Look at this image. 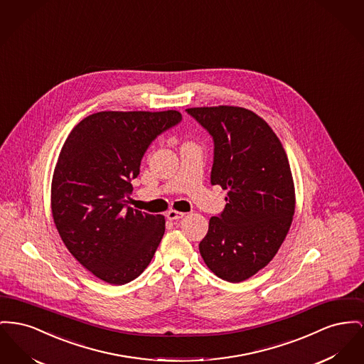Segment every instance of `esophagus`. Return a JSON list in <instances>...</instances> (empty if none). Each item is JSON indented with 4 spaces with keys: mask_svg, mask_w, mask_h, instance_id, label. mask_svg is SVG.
Wrapping results in <instances>:
<instances>
[{
    "mask_svg": "<svg viewBox=\"0 0 364 364\" xmlns=\"http://www.w3.org/2000/svg\"><path fill=\"white\" fill-rule=\"evenodd\" d=\"M184 214L183 212H177V210H173V209H171L168 213H166V217L169 218V220H178V218H183L184 217Z\"/></svg>",
    "mask_w": 364,
    "mask_h": 364,
    "instance_id": "obj_1",
    "label": "esophagus"
}]
</instances>
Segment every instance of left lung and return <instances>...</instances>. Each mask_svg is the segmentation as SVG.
Wrapping results in <instances>:
<instances>
[{
  "label": "left lung",
  "instance_id": "1",
  "mask_svg": "<svg viewBox=\"0 0 364 364\" xmlns=\"http://www.w3.org/2000/svg\"><path fill=\"white\" fill-rule=\"evenodd\" d=\"M187 112L213 137L210 181L228 191L199 252L218 278L239 283L269 264L290 230L296 193L289 159L275 132L250 109L218 106Z\"/></svg>",
  "mask_w": 364,
  "mask_h": 364
}]
</instances>
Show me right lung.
<instances>
[{"label": "right lung", "mask_w": 364, "mask_h": 364, "mask_svg": "<svg viewBox=\"0 0 364 364\" xmlns=\"http://www.w3.org/2000/svg\"><path fill=\"white\" fill-rule=\"evenodd\" d=\"M168 111H102L71 130L52 177L50 206L65 247L109 284L137 278L165 234V217L127 205L151 141L177 125Z\"/></svg>", "instance_id": "1"}]
</instances>
